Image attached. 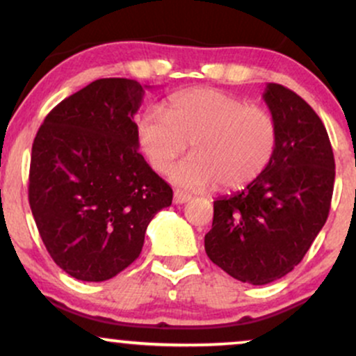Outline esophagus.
Returning <instances> with one entry per match:
<instances>
[{"label": "esophagus", "mask_w": 356, "mask_h": 356, "mask_svg": "<svg viewBox=\"0 0 356 356\" xmlns=\"http://www.w3.org/2000/svg\"><path fill=\"white\" fill-rule=\"evenodd\" d=\"M191 201L189 194H184V192H175L174 194V204H186Z\"/></svg>", "instance_id": "esophagus-1"}]
</instances>
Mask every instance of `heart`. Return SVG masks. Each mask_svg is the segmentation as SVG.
I'll list each match as a JSON object with an SVG mask.
<instances>
[{
  "label": "heart",
  "mask_w": 356,
  "mask_h": 356,
  "mask_svg": "<svg viewBox=\"0 0 356 356\" xmlns=\"http://www.w3.org/2000/svg\"><path fill=\"white\" fill-rule=\"evenodd\" d=\"M147 161L167 172L191 144L192 155L172 169L175 186L204 191L218 186L238 191L268 170L280 144V127L271 112L214 88L177 93L165 112L149 108L137 125Z\"/></svg>",
  "instance_id": "obj_1"
}]
</instances>
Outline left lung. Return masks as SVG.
I'll return each mask as SVG.
<instances>
[{"label": "left lung", "mask_w": 356, "mask_h": 356, "mask_svg": "<svg viewBox=\"0 0 356 356\" xmlns=\"http://www.w3.org/2000/svg\"><path fill=\"white\" fill-rule=\"evenodd\" d=\"M280 127L268 170L241 192L214 201L204 248L214 264L254 286L280 280L301 263L328 219L334 157L316 112L289 88L263 93Z\"/></svg>", "instance_id": "1"}]
</instances>
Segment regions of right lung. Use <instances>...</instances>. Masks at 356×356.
I'll use <instances>...</instances> for the list:
<instances>
[{"label": "right lung", "instance_id": "obj_1", "mask_svg": "<svg viewBox=\"0 0 356 356\" xmlns=\"http://www.w3.org/2000/svg\"><path fill=\"white\" fill-rule=\"evenodd\" d=\"M144 87L100 79L48 113L31 149L28 199L44 248L80 281H107L140 254L172 189L138 152Z\"/></svg>", "mask_w": 356, "mask_h": 356}]
</instances>
